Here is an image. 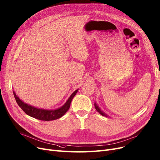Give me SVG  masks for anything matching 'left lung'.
<instances>
[{
    "label": "left lung",
    "instance_id": "8db88e82",
    "mask_svg": "<svg viewBox=\"0 0 160 160\" xmlns=\"http://www.w3.org/2000/svg\"><path fill=\"white\" fill-rule=\"evenodd\" d=\"M94 106H95V109L97 110V111L98 112H99V113H100V114H101L102 116H105V117H108L107 114H106L104 112H102V111L101 110V109H100V108H99V106L97 105V104L96 103V102L94 103Z\"/></svg>",
    "mask_w": 160,
    "mask_h": 160
}]
</instances>
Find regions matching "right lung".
<instances>
[{"label": "right lung", "instance_id": "right-lung-1", "mask_svg": "<svg viewBox=\"0 0 160 160\" xmlns=\"http://www.w3.org/2000/svg\"><path fill=\"white\" fill-rule=\"evenodd\" d=\"M78 90L79 89H77L76 91H75L70 95V97H69L66 103L62 106L55 110H46L34 107L23 102L16 95L14 91H13V93L17 104L22 108V110L25 113L28 114V116L42 121H52L60 118L68 112L70 107V104H71V102L75 97V95L78 92Z\"/></svg>", "mask_w": 160, "mask_h": 160}]
</instances>
